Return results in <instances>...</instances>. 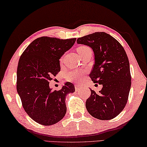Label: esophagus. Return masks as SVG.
Masks as SVG:
<instances>
[{"label":"esophagus","instance_id":"34e87169","mask_svg":"<svg viewBox=\"0 0 147 147\" xmlns=\"http://www.w3.org/2000/svg\"><path fill=\"white\" fill-rule=\"evenodd\" d=\"M75 89H76V91H79L80 89H81V87H80V86L79 85H76L75 86Z\"/></svg>","mask_w":147,"mask_h":147}]
</instances>
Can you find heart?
<instances>
[{"label":"heart","instance_id":"1","mask_svg":"<svg viewBox=\"0 0 147 147\" xmlns=\"http://www.w3.org/2000/svg\"><path fill=\"white\" fill-rule=\"evenodd\" d=\"M90 49L89 47L83 46H80L77 48V51L79 55H80L82 54H84L87 51ZM84 74L83 71L82 70H72V71H69L66 74L65 76V79L68 82H77L79 81L80 78Z\"/></svg>","mask_w":147,"mask_h":147}]
</instances>
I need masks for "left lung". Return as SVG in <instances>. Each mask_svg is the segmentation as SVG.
<instances>
[{
	"mask_svg": "<svg viewBox=\"0 0 147 147\" xmlns=\"http://www.w3.org/2000/svg\"><path fill=\"white\" fill-rule=\"evenodd\" d=\"M77 42L93 50L95 61L89 77L103 85L99 93L91 89V96L86 102L87 110L100 120L115 118L127 102L131 85L129 62L124 47L105 32L78 38Z\"/></svg>",
	"mask_w": 147,
	"mask_h": 147,
	"instance_id": "8db88e82",
	"label": "left lung"
}]
</instances>
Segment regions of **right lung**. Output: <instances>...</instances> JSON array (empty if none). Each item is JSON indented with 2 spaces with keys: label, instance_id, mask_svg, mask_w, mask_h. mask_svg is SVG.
I'll return each mask as SVG.
<instances>
[{
  "label": "right lung",
  "instance_id": "add662e5",
  "mask_svg": "<svg viewBox=\"0 0 147 147\" xmlns=\"http://www.w3.org/2000/svg\"><path fill=\"white\" fill-rule=\"evenodd\" d=\"M76 40L41 37L30 44L20 56L17 91L26 113L41 125L55 124L67 112L65 99L75 91L74 84L67 82L60 90L53 91L49 84L60 71L59 59Z\"/></svg>",
  "mask_w": 147,
  "mask_h": 147
}]
</instances>
